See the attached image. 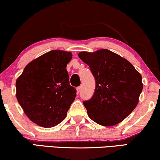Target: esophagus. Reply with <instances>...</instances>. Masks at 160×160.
<instances>
[{"label":"esophagus","mask_w":160,"mask_h":160,"mask_svg":"<svg viewBox=\"0 0 160 160\" xmlns=\"http://www.w3.org/2000/svg\"><path fill=\"white\" fill-rule=\"evenodd\" d=\"M81 90H82V87L81 86L78 87V88H77V93H78V94H79V93L81 92Z\"/></svg>","instance_id":"1"}]
</instances>
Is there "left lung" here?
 Listing matches in <instances>:
<instances>
[{
  "label": "left lung",
  "mask_w": 160,
  "mask_h": 160,
  "mask_svg": "<svg viewBox=\"0 0 160 160\" xmlns=\"http://www.w3.org/2000/svg\"><path fill=\"white\" fill-rule=\"evenodd\" d=\"M78 57L95 78L94 95L83 105L91 120L103 126L124 120L136 108L142 91V76L128 60L103 48Z\"/></svg>",
  "instance_id": "1"
}]
</instances>
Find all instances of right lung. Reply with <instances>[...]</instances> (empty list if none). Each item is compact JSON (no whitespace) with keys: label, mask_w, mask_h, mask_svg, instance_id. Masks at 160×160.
Here are the masks:
<instances>
[{"label":"right lung","mask_w":160,"mask_h":160,"mask_svg":"<svg viewBox=\"0 0 160 160\" xmlns=\"http://www.w3.org/2000/svg\"><path fill=\"white\" fill-rule=\"evenodd\" d=\"M70 52L52 50L33 60L16 80V98L30 120L43 128L62 122L76 97L66 66Z\"/></svg>","instance_id":"add662e5"}]
</instances>
